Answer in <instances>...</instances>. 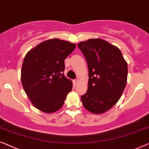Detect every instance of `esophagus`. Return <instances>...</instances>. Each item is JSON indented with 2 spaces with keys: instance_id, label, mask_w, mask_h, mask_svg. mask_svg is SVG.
Returning <instances> with one entry per match:
<instances>
[{
  "instance_id": "1",
  "label": "esophagus",
  "mask_w": 149,
  "mask_h": 149,
  "mask_svg": "<svg viewBox=\"0 0 149 149\" xmlns=\"http://www.w3.org/2000/svg\"><path fill=\"white\" fill-rule=\"evenodd\" d=\"M79 81V79H75L74 80V84H77V82H78Z\"/></svg>"
}]
</instances>
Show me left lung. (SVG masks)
<instances>
[{"instance_id":"1","label":"left lung","mask_w":149,"mask_h":149,"mask_svg":"<svg viewBox=\"0 0 149 149\" xmlns=\"http://www.w3.org/2000/svg\"><path fill=\"white\" fill-rule=\"evenodd\" d=\"M77 47L86 59L88 87L81 96L85 109L96 114L104 113L117 103L126 86L127 65L121 52L104 40L90 39Z\"/></svg>"}]
</instances>
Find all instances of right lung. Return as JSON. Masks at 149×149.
Returning <instances> with one entry per match:
<instances>
[{
	"label": "right lung",
	"instance_id": "right-lung-1",
	"mask_svg": "<svg viewBox=\"0 0 149 149\" xmlns=\"http://www.w3.org/2000/svg\"><path fill=\"white\" fill-rule=\"evenodd\" d=\"M75 44L54 38L39 44L26 54L21 79L26 93L35 107L53 113L63 105L72 90V81L63 74L65 61Z\"/></svg>",
	"mask_w": 149,
	"mask_h": 149
}]
</instances>
